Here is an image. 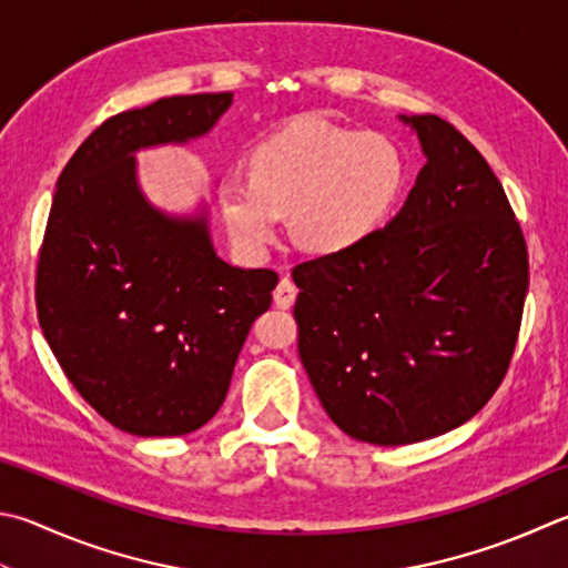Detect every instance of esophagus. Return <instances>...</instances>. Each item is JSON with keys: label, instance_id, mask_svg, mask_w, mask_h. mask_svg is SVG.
<instances>
[{"label": "esophagus", "instance_id": "esophagus-1", "mask_svg": "<svg viewBox=\"0 0 568 568\" xmlns=\"http://www.w3.org/2000/svg\"><path fill=\"white\" fill-rule=\"evenodd\" d=\"M296 302V286L288 276H282V282L274 288V304L280 308H288Z\"/></svg>", "mask_w": 568, "mask_h": 568}]
</instances>
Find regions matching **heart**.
<instances>
[{"mask_svg":"<svg viewBox=\"0 0 568 568\" xmlns=\"http://www.w3.org/2000/svg\"><path fill=\"white\" fill-rule=\"evenodd\" d=\"M247 180L220 187V212L242 252L262 256L282 217L308 254H344L371 237L398 200L405 165L393 141L324 121H298L264 138Z\"/></svg>","mask_w":568,"mask_h":568,"instance_id":"obj_1","label":"heart"}]
</instances>
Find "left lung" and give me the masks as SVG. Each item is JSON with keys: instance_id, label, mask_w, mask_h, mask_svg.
Instances as JSON below:
<instances>
[{"instance_id": "1", "label": "left lung", "mask_w": 568, "mask_h": 568, "mask_svg": "<svg viewBox=\"0 0 568 568\" xmlns=\"http://www.w3.org/2000/svg\"><path fill=\"white\" fill-rule=\"evenodd\" d=\"M427 163L383 230L294 266L298 358L341 430L371 445L450 433L509 368L529 288L505 187L443 118L400 115Z\"/></svg>"}]
</instances>
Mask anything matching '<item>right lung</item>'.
I'll use <instances>...</instances> for the list:
<instances>
[{
  "mask_svg": "<svg viewBox=\"0 0 568 568\" xmlns=\"http://www.w3.org/2000/svg\"><path fill=\"white\" fill-rule=\"evenodd\" d=\"M232 93L170 95L101 123L63 168L37 266V314L91 408L138 437L187 435L227 395L280 276L220 260L207 212L173 217L138 187L135 151L205 135Z\"/></svg>",
  "mask_w": 568,
  "mask_h": 568,
  "instance_id": "add662e5",
  "label": "right lung"
}]
</instances>
